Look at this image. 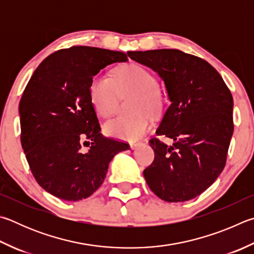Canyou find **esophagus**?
Returning <instances> with one entry per match:
<instances>
[{"mask_svg": "<svg viewBox=\"0 0 254 254\" xmlns=\"http://www.w3.org/2000/svg\"><path fill=\"white\" fill-rule=\"evenodd\" d=\"M140 144H141L140 142H131V143H130V147H131L132 150H134L135 147H137Z\"/></svg>", "mask_w": 254, "mask_h": 254, "instance_id": "1", "label": "esophagus"}]
</instances>
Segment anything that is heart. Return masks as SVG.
Here are the masks:
<instances>
[{
    "label": "heart",
    "instance_id": "heart-1",
    "mask_svg": "<svg viewBox=\"0 0 254 254\" xmlns=\"http://www.w3.org/2000/svg\"><path fill=\"white\" fill-rule=\"evenodd\" d=\"M89 92L96 113L102 118L114 114L119 93L136 95L132 108V112L135 113L133 117L112 119L103 126L105 134L120 140L134 141L145 135L152 126L147 113H158L163 104L155 76L137 64L118 67L113 77L96 74L91 80Z\"/></svg>",
    "mask_w": 254,
    "mask_h": 254
}]
</instances>
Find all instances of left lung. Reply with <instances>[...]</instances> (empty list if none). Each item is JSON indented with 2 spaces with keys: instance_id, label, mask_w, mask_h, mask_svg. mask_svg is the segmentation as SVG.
<instances>
[{
  "instance_id": "left-lung-1",
  "label": "left lung",
  "mask_w": 254,
  "mask_h": 254,
  "mask_svg": "<svg viewBox=\"0 0 254 254\" xmlns=\"http://www.w3.org/2000/svg\"><path fill=\"white\" fill-rule=\"evenodd\" d=\"M163 80L170 105L156 130L174 141L150 140L154 161L144 175L151 191L167 202L200 195L223 171L233 134V98L205 60L180 50L128 51Z\"/></svg>"
}]
</instances>
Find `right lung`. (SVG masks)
I'll return each instance as SVG.
<instances>
[{"mask_svg": "<svg viewBox=\"0 0 254 254\" xmlns=\"http://www.w3.org/2000/svg\"><path fill=\"white\" fill-rule=\"evenodd\" d=\"M127 61L118 51L72 47L49 55L31 76L18 105L21 143L32 174L50 194L86 199L103 183L114 155L130 147L101 134L89 92L102 68Z\"/></svg>", "mask_w": 254, "mask_h": 254, "instance_id": "right-lung-1", "label": "right lung"}]
</instances>
